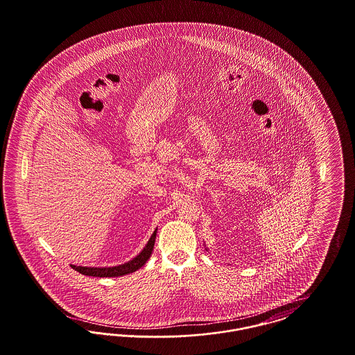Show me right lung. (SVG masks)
Segmentation results:
<instances>
[{"label":"right lung","instance_id":"add662e5","mask_svg":"<svg viewBox=\"0 0 355 355\" xmlns=\"http://www.w3.org/2000/svg\"><path fill=\"white\" fill-rule=\"evenodd\" d=\"M155 234H157V230L153 233V236H150L148 245L144 248V250L132 261H129L123 265L114 266V268H84V266L71 265V268L84 275H90V277H119V275L130 274L133 271L138 270L139 268H142L146 263V261L150 258L154 242H155Z\"/></svg>","mask_w":355,"mask_h":355}]
</instances>
